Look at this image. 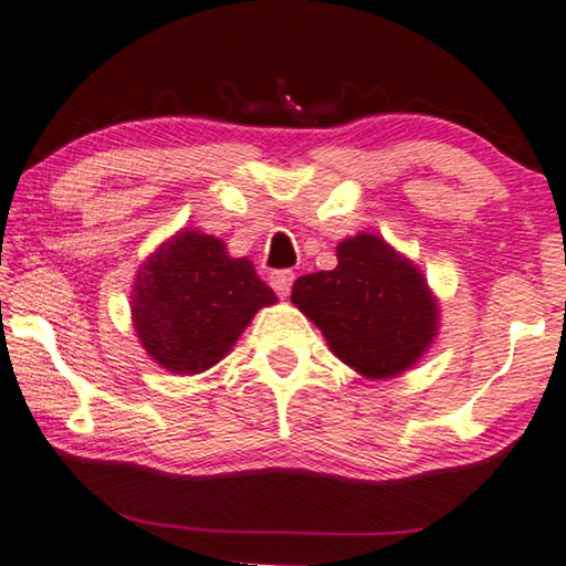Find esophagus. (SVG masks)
Wrapping results in <instances>:
<instances>
[{
    "mask_svg": "<svg viewBox=\"0 0 566 566\" xmlns=\"http://www.w3.org/2000/svg\"><path fill=\"white\" fill-rule=\"evenodd\" d=\"M269 280H272V286H274V292L280 294V297H286V294L292 292V282H294V272L292 269H280V272H274L272 276H269Z\"/></svg>",
    "mask_w": 566,
    "mask_h": 566,
    "instance_id": "obj_1",
    "label": "esophagus"
}]
</instances>
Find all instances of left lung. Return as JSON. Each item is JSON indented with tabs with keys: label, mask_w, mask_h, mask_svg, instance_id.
Instances as JSON below:
<instances>
[{
	"label": "left lung",
	"mask_w": 566,
	"mask_h": 566,
	"mask_svg": "<svg viewBox=\"0 0 566 566\" xmlns=\"http://www.w3.org/2000/svg\"><path fill=\"white\" fill-rule=\"evenodd\" d=\"M292 302L323 331L335 356L368 378H389L417 364L437 331L424 276L370 233L337 247L333 272L300 276Z\"/></svg>",
	"instance_id": "obj_1"
}]
</instances>
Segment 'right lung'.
I'll return each instance as SVG.
<instances>
[{
	"label": "right lung",
	"mask_w": 566,
	"mask_h": 566,
	"mask_svg": "<svg viewBox=\"0 0 566 566\" xmlns=\"http://www.w3.org/2000/svg\"><path fill=\"white\" fill-rule=\"evenodd\" d=\"M274 302L249 259H231L213 235L180 231L142 266L132 315L149 356L190 376L216 366L251 317Z\"/></svg>",
	"instance_id": "1"
}]
</instances>
